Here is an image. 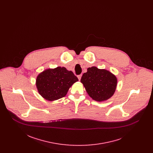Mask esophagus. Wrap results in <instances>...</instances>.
<instances>
[{"instance_id":"obj_1","label":"esophagus","mask_w":153,"mask_h":153,"mask_svg":"<svg viewBox=\"0 0 153 153\" xmlns=\"http://www.w3.org/2000/svg\"><path fill=\"white\" fill-rule=\"evenodd\" d=\"M81 74H80V75H79L78 76H77V77H78V79H79V81H80V80H81Z\"/></svg>"}]
</instances>
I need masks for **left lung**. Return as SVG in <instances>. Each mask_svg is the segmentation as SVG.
<instances>
[{"mask_svg": "<svg viewBox=\"0 0 153 153\" xmlns=\"http://www.w3.org/2000/svg\"><path fill=\"white\" fill-rule=\"evenodd\" d=\"M88 94L97 102L107 100L114 95L117 85L116 76L105 69L95 66L88 68L81 77Z\"/></svg>", "mask_w": 153, "mask_h": 153, "instance_id": "obj_1", "label": "left lung"}]
</instances>
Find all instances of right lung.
<instances>
[{"label":"right lung","mask_w":153,"mask_h":153,"mask_svg":"<svg viewBox=\"0 0 153 153\" xmlns=\"http://www.w3.org/2000/svg\"><path fill=\"white\" fill-rule=\"evenodd\" d=\"M78 80L72 71L58 66L40 73L36 77V88L44 99L54 101L64 97L69 88Z\"/></svg>","instance_id":"1"}]
</instances>
